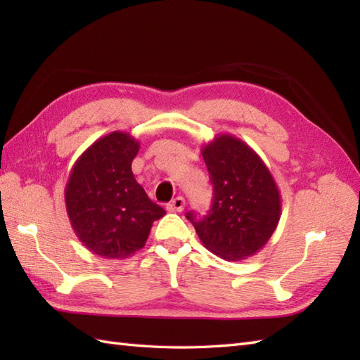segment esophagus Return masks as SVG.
Masks as SVG:
<instances>
[{
	"instance_id": "34e87169",
	"label": "esophagus",
	"mask_w": 360,
	"mask_h": 360,
	"mask_svg": "<svg viewBox=\"0 0 360 360\" xmlns=\"http://www.w3.org/2000/svg\"><path fill=\"white\" fill-rule=\"evenodd\" d=\"M184 207H186V200L182 196L174 198V200L167 205L168 212H182L184 210Z\"/></svg>"
}]
</instances>
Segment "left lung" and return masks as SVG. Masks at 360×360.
Returning <instances> with one entry per match:
<instances>
[{"instance_id": "8db88e82", "label": "left lung", "mask_w": 360, "mask_h": 360, "mask_svg": "<svg viewBox=\"0 0 360 360\" xmlns=\"http://www.w3.org/2000/svg\"><path fill=\"white\" fill-rule=\"evenodd\" d=\"M213 186L212 209L187 219L212 254L227 262L255 255L281 217V198L269 168L246 142L218 134L201 148Z\"/></svg>"}]
</instances>
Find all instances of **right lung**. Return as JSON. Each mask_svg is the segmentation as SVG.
I'll use <instances>...</instances> for the list:
<instances>
[{
  "label": "right lung",
  "mask_w": 360,
  "mask_h": 360,
  "mask_svg": "<svg viewBox=\"0 0 360 360\" xmlns=\"http://www.w3.org/2000/svg\"><path fill=\"white\" fill-rule=\"evenodd\" d=\"M139 141L112 131L75 160L65 188L66 212L77 238L89 252L124 259L142 249L151 226L165 215L137 184L131 162Z\"/></svg>",
  "instance_id": "add662e5"
}]
</instances>
